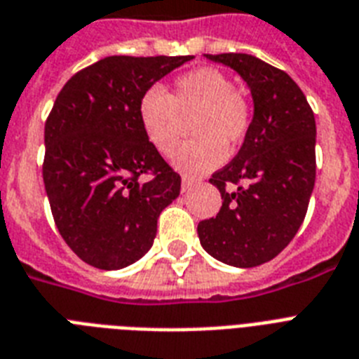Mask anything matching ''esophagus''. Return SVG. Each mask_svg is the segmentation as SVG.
<instances>
[{"label": "esophagus", "instance_id": "obj_1", "mask_svg": "<svg viewBox=\"0 0 359 359\" xmlns=\"http://www.w3.org/2000/svg\"><path fill=\"white\" fill-rule=\"evenodd\" d=\"M196 184H197L196 180L190 179V177H182V184H180V188H182V191H188L191 190Z\"/></svg>", "mask_w": 359, "mask_h": 359}]
</instances>
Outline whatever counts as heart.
I'll list each match as a JSON object with an SVG mask.
<instances>
[{"mask_svg":"<svg viewBox=\"0 0 359 359\" xmlns=\"http://www.w3.org/2000/svg\"><path fill=\"white\" fill-rule=\"evenodd\" d=\"M188 145L173 158L175 168L188 175H203L224 162L225 145L244 140L251 123L250 100L233 87L224 70L199 67L179 76L171 93L152 86L137 100V121L147 141L169 156L179 145L180 117L194 115Z\"/></svg>","mask_w":359,"mask_h":359,"instance_id":"obj_1","label":"heart"}]
</instances>
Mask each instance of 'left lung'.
I'll use <instances>...</instances> for the list:
<instances>
[{
  "label": "left lung",
  "mask_w": 359,
  "mask_h": 359,
  "mask_svg": "<svg viewBox=\"0 0 359 359\" xmlns=\"http://www.w3.org/2000/svg\"><path fill=\"white\" fill-rule=\"evenodd\" d=\"M205 57L245 81L253 119L238 154L210 179L224 203L216 218L199 222L197 235L214 259L236 268L259 266L289 245L306 218L317 169L315 115L296 81L255 55Z\"/></svg>",
  "instance_id": "left-lung-1"
}]
</instances>
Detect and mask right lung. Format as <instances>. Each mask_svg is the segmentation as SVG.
<instances>
[{
  "label": "right lung",
  "instance_id": "add662e5",
  "mask_svg": "<svg viewBox=\"0 0 359 359\" xmlns=\"http://www.w3.org/2000/svg\"><path fill=\"white\" fill-rule=\"evenodd\" d=\"M194 55H111L70 78L44 126L42 179L69 248L100 270L140 261L180 177L147 141L137 100ZM153 179L141 183V174Z\"/></svg>",
  "mask_w": 359,
  "mask_h": 359
}]
</instances>
